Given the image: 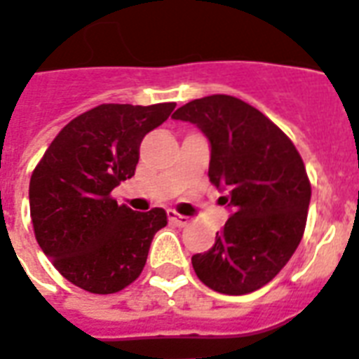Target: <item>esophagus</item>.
Masks as SVG:
<instances>
[{
    "mask_svg": "<svg viewBox=\"0 0 359 359\" xmlns=\"http://www.w3.org/2000/svg\"><path fill=\"white\" fill-rule=\"evenodd\" d=\"M168 217H170L171 223H175V225H179V226H186L189 223V217L177 214L175 210H168Z\"/></svg>",
    "mask_w": 359,
    "mask_h": 359,
    "instance_id": "1",
    "label": "esophagus"
}]
</instances>
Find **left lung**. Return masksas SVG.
Listing matches in <instances>:
<instances>
[{
	"label": "left lung",
	"mask_w": 359,
	"mask_h": 359,
	"mask_svg": "<svg viewBox=\"0 0 359 359\" xmlns=\"http://www.w3.org/2000/svg\"><path fill=\"white\" fill-rule=\"evenodd\" d=\"M210 142V182L232 210L206 252L191 256L210 290L245 295L275 278L302 240L311 186L304 162L267 116L232 95L194 99L171 116Z\"/></svg>",
	"instance_id": "8db88e82"
}]
</instances>
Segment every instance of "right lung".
<instances>
[{
    "instance_id": "add662e5",
    "label": "right lung",
    "mask_w": 359,
    "mask_h": 359,
    "mask_svg": "<svg viewBox=\"0 0 359 359\" xmlns=\"http://www.w3.org/2000/svg\"><path fill=\"white\" fill-rule=\"evenodd\" d=\"M173 109L99 104L72 119L34 168L29 206L38 245L81 290L109 295L133 284L168 225L165 210L134 212L110 194L133 177L142 140Z\"/></svg>"
}]
</instances>
